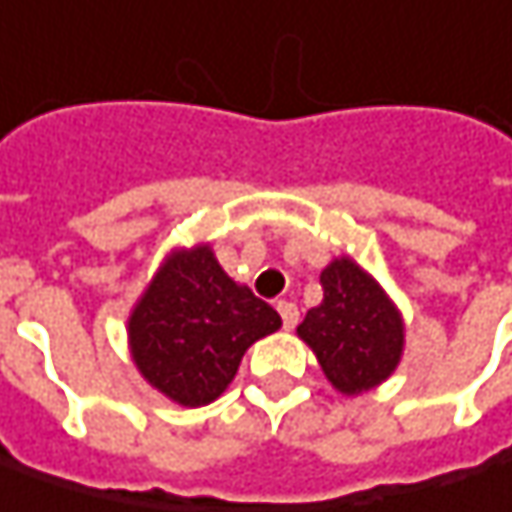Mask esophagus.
<instances>
[{"label": "esophagus", "instance_id": "esophagus-1", "mask_svg": "<svg viewBox=\"0 0 512 512\" xmlns=\"http://www.w3.org/2000/svg\"><path fill=\"white\" fill-rule=\"evenodd\" d=\"M278 313L284 318L286 330H292V327L298 324V307H295L292 301H278Z\"/></svg>", "mask_w": 512, "mask_h": 512}]
</instances>
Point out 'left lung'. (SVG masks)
Instances as JSON below:
<instances>
[{
  "label": "left lung",
  "mask_w": 512,
  "mask_h": 512,
  "mask_svg": "<svg viewBox=\"0 0 512 512\" xmlns=\"http://www.w3.org/2000/svg\"><path fill=\"white\" fill-rule=\"evenodd\" d=\"M324 298L298 324L330 385L362 394L397 371L406 327L385 289L350 257H336L321 272Z\"/></svg>",
  "instance_id": "8db88e82"
}]
</instances>
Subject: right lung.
Returning <instances> with one entry per match:
<instances>
[{"label": "right lung", "instance_id": "1", "mask_svg": "<svg viewBox=\"0 0 512 512\" xmlns=\"http://www.w3.org/2000/svg\"><path fill=\"white\" fill-rule=\"evenodd\" d=\"M281 316L231 281L211 246L179 249L159 266L130 313V350L141 376L179 406H208L234 379L257 339Z\"/></svg>", "mask_w": 512, "mask_h": 512}]
</instances>
